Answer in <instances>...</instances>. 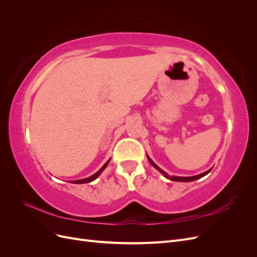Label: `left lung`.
Wrapping results in <instances>:
<instances>
[{
	"mask_svg": "<svg viewBox=\"0 0 257 257\" xmlns=\"http://www.w3.org/2000/svg\"><path fill=\"white\" fill-rule=\"evenodd\" d=\"M147 158H148V160H149V162H150V164L155 168V169H158L159 172L164 176L165 178H167V179H169V180H172V181H178V182H190V181H194V180H197V179H200V178H203L204 176H206V175H208L210 172H211V169H209V170H207V172H205V173H203V174H199V175H196V176H192V177H178V176H169L166 172H164V170L163 169H161L157 164H155V163L148 157L147 155Z\"/></svg>",
	"mask_w": 257,
	"mask_h": 257,
	"instance_id": "left-lung-1",
	"label": "left lung"
}]
</instances>
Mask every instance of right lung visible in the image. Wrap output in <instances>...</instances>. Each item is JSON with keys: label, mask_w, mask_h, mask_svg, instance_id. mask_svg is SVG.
<instances>
[{"label": "right lung", "mask_w": 257, "mask_h": 257, "mask_svg": "<svg viewBox=\"0 0 257 257\" xmlns=\"http://www.w3.org/2000/svg\"><path fill=\"white\" fill-rule=\"evenodd\" d=\"M109 162H110V160H108L105 164H104V166L100 168L97 173H95L94 175H92V176H90V177H88V178H84V179H80V180H73V181H71L72 183H76V184H82V183H89V182H91V181H93V180H95V179L102 174V172L103 170L107 167V165L109 164Z\"/></svg>", "instance_id": "obj_1"}]
</instances>
